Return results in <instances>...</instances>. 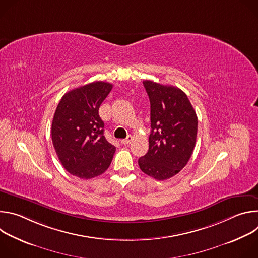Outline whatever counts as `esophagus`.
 Listing matches in <instances>:
<instances>
[{
	"label": "esophagus",
	"mask_w": 258,
	"mask_h": 258,
	"mask_svg": "<svg viewBox=\"0 0 258 258\" xmlns=\"http://www.w3.org/2000/svg\"><path fill=\"white\" fill-rule=\"evenodd\" d=\"M132 141H133V137L130 135V136H127L126 139L121 140V144H123V145H128V144H131Z\"/></svg>",
	"instance_id": "esophagus-1"
}]
</instances>
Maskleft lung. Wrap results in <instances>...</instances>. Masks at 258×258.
<instances>
[{
    "instance_id": "1",
    "label": "left lung",
    "mask_w": 258,
    "mask_h": 258,
    "mask_svg": "<svg viewBox=\"0 0 258 258\" xmlns=\"http://www.w3.org/2000/svg\"><path fill=\"white\" fill-rule=\"evenodd\" d=\"M143 85L150 100L149 150L139 158L141 170L155 179L172 177L186 166L195 148L198 118L180 89L152 81Z\"/></svg>"
}]
</instances>
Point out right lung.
I'll use <instances>...</instances> for the list:
<instances>
[{
    "label": "right lung",
    "mask_w": 258,
    "mask_h": 258,
    "mask_svg": "<svg viewBox=\"0 0 258 258\" xmlns=\"http://www.w3.org/2000/svg\"><path fill=\"white\" fill-rule=\"evenodd\" d=\"M112 85L94 82L73 89L60 100L52 121V142L63 167L89 179L109 167L115 147L104 136L99 108Z\"/></svg>",
    "instance_id": "right-lung-1"
}]
</instances>
